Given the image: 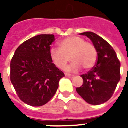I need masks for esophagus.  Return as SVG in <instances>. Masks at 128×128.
Segmentation results:
<instances>
[{
	"mask_svg": "<svg viewBox=\"0 0 128 128\" xmlns=\"http://www.w3.org/2000/svg\"><path fill=\"white\" fill-rule=\"evenodd\" d=\"M65 76H66V77H67V78H73V76H72V75H69V74H66H66H65Z\"/></svg>",
	"mask_w": 128,
	"mask_h": 128,
	"instance_id": "34e87169",
	"label": "esophagus"
}]
</instances>
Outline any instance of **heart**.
<instances>
[{
	"label": "heart",
	"mask_w": 128,
	"mask_h": 128,
	"mask_svg": "<svg viewBox=\"0 0 128 128\" xmlns=\"http://www.w3.org/2000/svg\"><path fill=\"white\" fill-rule=\"evenodd\" d=\"M50 58L56 67L63 69L69 62H73L68 68L70 72H78L81 68L91 69L96 64L97 51L94 45L78 36H70L59 42V48H50Z\"/></svg>",
	"instance_id": "b5f03b06"
}]
</instances>
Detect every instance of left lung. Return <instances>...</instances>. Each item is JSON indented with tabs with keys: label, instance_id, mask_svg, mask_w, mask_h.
Returning <instances> with one entry per match:
<instances>
[{
	"label": "left lung",
	"instance_id": "obj_1",
	"mask_svg": "<svg viewBox=\"0 0 128 128\" xmlns=\"http://www.w3.org/2000/svg\"><path fill=\"white\" fill-rule=\"evenodd\" d=\"M80 35L86 36L92 42L97 51V60L90 71L81 75L83 85L76 90L90 104H102L114 94L121 78V64L113 48L102 37L90 32Z\"/></svg>",
	"mask_w": 128,
	"mask_h": 128
}]
</instances>
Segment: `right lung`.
<instances>
[{
	"label": "right lung",
	"instance_id": "add662e5",
	"mask_svg": "<svg viewBox=\"0 0 128 128\" xmlns=\"http://www.w3.org/2000/svg\"><path fill=\"white\" fill-rule=\"evenodd\" d=\"M55 40L54 35L33 37L18 46L11 60V82L18 97L29 106L48 103L64 77L50 60V45Z\"/></svg>",
	"mask_w": 128,
	"mask_h": 128
}]
</instances>
